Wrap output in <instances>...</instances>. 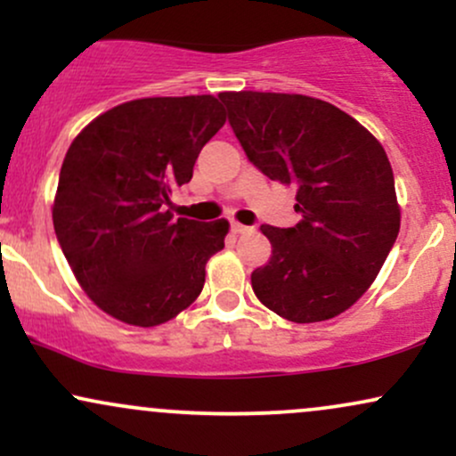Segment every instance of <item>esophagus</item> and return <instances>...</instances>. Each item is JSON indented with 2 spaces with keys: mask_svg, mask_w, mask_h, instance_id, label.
I'll return each mask as SVG.
<instances>
[{
  "mask_svg": "<svg viewBox=\"0 0 456 456\" xmlns=\"http://www.w3.org/2000/svg\"><path fill=\"white\" fill-rule=\"evenodd\" d=\"M250 229H253V227H246V224H242V223H232V232L233 233H246V232H250Z\"/></svg>",
  "mask_w": 456,
  "mask_h": 456,
  "instance_id": "34e87169",
  "label": "esophagus"
}]
</instances>
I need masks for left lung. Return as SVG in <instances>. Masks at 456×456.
I'll return each instance as SVG.
<instances>
[{"instance_id":"left-lung-1","label":"left lung","mask_w":456,"mask_h":456,"mask_svg":"<svg viewBox=\"0 0 456 456\" xmlns=\"http://www.w3.org/2000/svg\"><path fill=\"white\" fill-rule=\"evenodd\" d=\"M235 137L270 180L296 186V227L261 232L272 257L255 296L296 323L326 322L358 302L401 227L384 148L352 115L302 94L223 92Z\"/></svg>"}]
</instances>
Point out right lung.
Listing matches in <instances>:
<instances>
[{"label":"right lung","instance_id":"right-lung-1","mask_svg":"<svg viewBox=\"0 0 456 456\" xmlns=\"http://www.w3.org/2000/svg\"><path fill=\"white\" fill-rule=\"evenodd\" d=\"M224 119L214 96L139 98L98 115L70 143L53 227L78 285L107 315L160 326L201 294L229 223L175 221L167 206Z\"/></svg>","mask_w":456,"mask_h":456}]
</instances>
